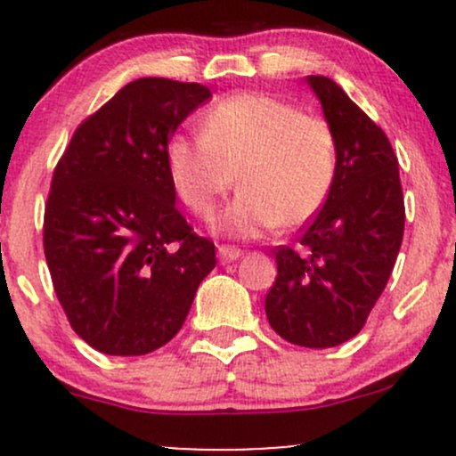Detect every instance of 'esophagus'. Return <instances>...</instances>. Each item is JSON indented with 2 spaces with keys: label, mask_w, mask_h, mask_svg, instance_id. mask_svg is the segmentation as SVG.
<instances>
[{
  "label": "esophagus",
  "mask_w": 456,
  "mask_h": 456,
  "mask_svg": "<svg viewBox=\"0 0 456 456\" xmlns=\"http://www.w3.org/2000/svg\"><path fill=\"white\" fill-rule=\"evenodd\" d=\"M244 255V250L235 248V246H218V257H221V264H232V261H238Z\"/></svg>",
  "instance_id": "1"
}]
</instances>
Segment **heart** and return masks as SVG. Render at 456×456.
Segmentation results:
<instances>
[{"instance_id":"1","label":"heart","mask_w":456,"mask_h":456,"mask_svg":"<svg viewBox=\"0 0 456 456\" xmlns=\"http://www.w3.org/2000/svg\"><path fill=\"white\" fill-rule=\"evenodd\" d=\"M167 167L199 216H210L238 174L242 192L218 218V232L257 238L315 216L337 175V143L317 115L265 94H238L203 115L199 137L167 143Z\"/></svg>"}]
</instances>
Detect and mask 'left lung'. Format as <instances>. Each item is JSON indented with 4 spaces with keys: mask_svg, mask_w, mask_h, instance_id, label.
I'll use <instances>...</instances> for the list:
<instances>
[{
    "mask_svg": "<svg viewBox=\"0 0 456 456\" xmlns=\"http://www.w3.org/2000/svg\"><path fill=\"white\" fill-rule=\"evenodd\" d=\"M337 143V175L302 250L276 248L265 296L272 330L300 347L354 338L386 289L403 242L405 206L399 160L378 124L332 78L306 77Z\"/></svg>",
    "mask_w": 456,
    "mask_h": 456,
    "instance_id": "8db88e82",
    "label": "left lung"
}]
</instances>
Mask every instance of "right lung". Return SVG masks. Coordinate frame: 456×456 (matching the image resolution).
<instances>
[{
    "label": "right lung",
    "instance_id": "obj_1",
    "mask_svg": "<svg viewBox=\"0 0 456 456\" xmlns=\"http://www.w3.org/2000/svg\"><path fill=\"white\" fill-rule=\"evenodd\" d=\"M212 98L143 77L72 134L45 208V257L68 322L90 347L143 355L169 343L216 265L175 208L167 143Z\"/></svg>",
    "mask_w": 456,
    "mask_h": 456
}]
</instances>
